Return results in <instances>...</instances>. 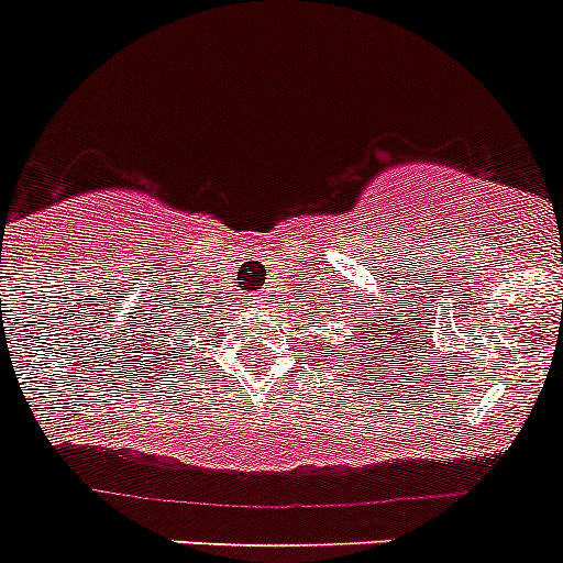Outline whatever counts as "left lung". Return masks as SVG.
<instances>
[{"label": "left lung", "instance_id": "8db88e82", "mask_svg": "<svg viewBox=\"0 0 563 563\" xmlns=\"http://www.w3.org/2000/svg\"><path fill=\"white\" fill-rule=\"evenodd\" d=\"M352 357H354V349H352Z\"/></svg>", "mask_w": 563, "mask_h": 563}]
</instances>
